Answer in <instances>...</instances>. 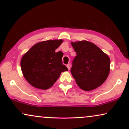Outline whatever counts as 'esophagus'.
<instances>
[{"label":"esophagus","instance_id":"1","mask_svg":"<svg viewBox=\"0 0 129 129\" xmlns=\"http://www.w3.org/2000/svg\"><path fill=\"white\" fill-rule=\"evenodd\" d=\"M67 68H68V69L69 70H70V68H71V65H70V63H68L67 65Z\"/></svg>","mask_w":129,"mask_h":129}]
</instances>
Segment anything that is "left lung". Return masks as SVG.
<instances>
[{
    "instance_id": "8db88e82",
    "label": "left lung",
    "mask_w": 129,
    "mask_h": 129,
    "mask_svg": "<svg viewBox=\"0 0 129 129\" xmlns=\"http://www.w3.org/2000/svg\"><path fill=\"white\" fill-rule=\"evenodd\" d=\"M71 44L76 52L71 73L78 86L85 91L101 86L110 73L109 56L88 41L72 42Z\"/></svg>"
}]
</instances>
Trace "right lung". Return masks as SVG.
<instances>
[{"label":"right lung","mask_w":129,"mask_h":129,"mask_svg":"<svg viewBox=\"0 0 129 129\" xmlns=\"http://www.w3.org/2000/svg\"><path fill=\"white\" fill-rule=\"evenodd\" d=\"M62 42V39H55L38 42L22 56L20 61L22 73L33 87L48 89L62 72L68 71L67 67L62 64V52H55Z\"/></svg>","instance_id":"1"}]
</instances>
